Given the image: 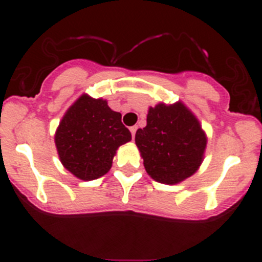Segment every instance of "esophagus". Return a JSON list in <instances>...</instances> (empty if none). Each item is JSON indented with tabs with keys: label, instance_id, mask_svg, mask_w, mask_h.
<instances>
[{
	"label": "esophagus",
	"instance_id": "obj_1",
	"mask_svg": "<svg viewBox=\"0 0 262 262\" xmlns=\"http://www.w3.org/2000/svg\"><path fill=\"white\" fill-rule=\"evenodd\" d=\"M136 132H137V126L136 125L130 126V133H132V137H133V139L134 137H136Z\"/></svg>",
	"mask_w": 262,
	"mask_h": 262
}]
</instances>
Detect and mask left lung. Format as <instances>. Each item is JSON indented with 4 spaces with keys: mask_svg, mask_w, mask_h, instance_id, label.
Returning a JSON list of instances; mask_svg holds the SVG:
<instances>
[{
    "mask_svg": "<svg viewBox=\"0 0 262 262\" xmlns=\"http://www.w3.org/2000/svg\"><path fill=\"white\" fill-rule=\"evenodd\" d=\"M136 144L148 175L161 184L173 185L196 172L207 137L181 102L158 104L149 107L146 128L136 133Z\"/></svg>",
    "mask_w": 262,
    "mask_h": 262,
    "instance_id": "8db88e82",
    "label": "left lung"
}]
</instances>
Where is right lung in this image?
Wrapping results in <instances>:
<instances>
[{
    "label": "right lung",
    "mask_w": 262,
    "mask_h": 262,
    "mask_svg": "<svg viewBox=\"0 0 262 262\" xmlns=\"http://www.w3.org/2000/svg\"><path fill=\"white\" fill-rule=\"evenodd\" d=\"M130 139L120 113L113 112L105 100L82 95L63 116L55 146L63 166L76 178L90 181L110 170L116 149Z\"/></svg>",
    "instance_id": "1"
}]
</instances>
